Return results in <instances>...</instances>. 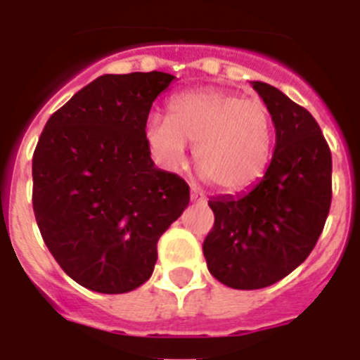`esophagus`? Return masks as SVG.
<instances>
[{
  "instance_id": "1",
  "label": "esophagus",
  "mask_w": 360,
  "mask_h": 360,
  "mask_svg": "<svg viewBox=\"0 0 360 360\" xmlns=\"http://www.w3.org/2000/svg\"><path fill=\"white\" fill-rule=\"evenodd\" d=\"M191 202L205 203V196H203L202 191H198L196 187H191Z\"/></svg>"
}]
</instances>
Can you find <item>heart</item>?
Returning <instances> with one entry per match:
<instances>
[{
	"label": "heart",
	"mask_w": 360,
	"mask_h": 360,
	"mask_svg": "<svg viewBox=\"0 0 360 360\" xmlns=\"http://www.w3.org/2000/svg\"><path fill=\"white\" fill-rule=\"evenodd\" d=\"M272 117L262 101L234 91L203 88L171 98L169 117L153 113L146 139L164 167L186 162L187 146H195V164L225 193L256 186L272 155Z\"/></svg>",
	"instance_id": "b5f03b06"
}]
</instances>
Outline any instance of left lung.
<instances>
[{"mask_svg":"<svg viewBox=\"0 0 360 360\" xmlns=\"http://www.w3.org/2000/svg\"><path fill=\"white\" fill-rule=\"evenodd\" d=\"M252 88L274 122L272 160L247 193L209 200L214 227L203 241L209 272L238 290L270 287L297 269L332 203V153L319 124L274 86L254 81Z\"/></svg>","mask_w":360,"mask_h":360,"instance_id":"left-lung-1","label":"left lung"}]
</instances>
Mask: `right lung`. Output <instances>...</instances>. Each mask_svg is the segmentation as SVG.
Segmentation results:
<instances>
[{
	"mask_svg": "<svg viewBox=\"0 0 360 360\" xmlns=\"http://www.w3.org/2000/svg\"><path fill=\"white\" fill-rule=\"evenodd\" d=\"M174 75H101L53 113L32 158V203L44 243L88 290L148 281L157 243L189 205V186L155 167L146 122Z\"/></svg>",
	"mask_w": 360,
	"mask_h": 360,
	"instance_id": "add662e5",
	"label": "right lung"
}]
</instances>
